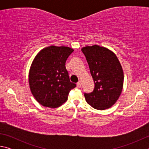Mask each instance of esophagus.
Here are the masks:
<instances>
[{"label":"esophagus","mask_w":149,"mask_h":149,"mask_svg":"<svg viewBox=\"0 0 149 149\" xmlns=\"http://www.w3.org/2000/svg\"><path fill=\"white\" fill-rule=\"evenodd\" d=\"M77 87H81V86H82V82L81 81H78L77 82Z\"/></svg>","instance_id":"1"}]
</instances>
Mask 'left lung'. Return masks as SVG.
<instances>
[{"label": "left lung", "instance_id": "left-lung-1", "mask_svg": "<svg viewBox=\"0 0 149 149\" xmlns=\"http://www.w3.org/2000/svg\"><path fill=\"white\" fill-rule=\"evenodd\" d=\"M81 50L95 83L93 91L85 93V100L95 109L110 108L117 102L123 89L122 65L114 52L106 47L94 45L83 47Z\"/></svg>", "mask_w": 149, "mask_h": 149}]
</instances>
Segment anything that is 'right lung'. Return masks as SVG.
<instances>
[{
    "instance_id": "right-lung-1",
    "label": "right lung",
    "mask_w": 149,
    "mask_h": 149,
    "mask_svg": "<svg viewBox=\"0 0 149 149\" xmlns=\"http://www.w3.org/2000/svg\"><path fill=\"white\" fill-rule=\"evenodd\" d=\"M74 49L51 46L40 50L34 58L29 72L32 95L40 104L57 108L66 102L70 91L76 87L70 82L65 61Z\"/></svg>"
}]
</instances>
